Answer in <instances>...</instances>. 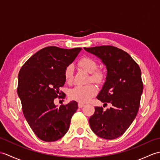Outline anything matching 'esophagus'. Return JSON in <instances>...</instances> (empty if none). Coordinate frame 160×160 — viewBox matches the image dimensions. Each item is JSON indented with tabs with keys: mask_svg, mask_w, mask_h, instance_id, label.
<instances>
[{
	"mask_svg": "<svg viewBox=\"0 0 160 160\" xmlns=\"http://www.w3.org/2000/svg\"><path fill=\"white\" fill-rule=\"evenodd\" d=\"M83 107H84V104H82V103L78 104V107H79V108H82Z\"/></svg>",
	"mask_w": 160,
	"mask_h": 160,
	"instance_id": "esophagus-1",
	"label": "esophagus"
}]
</instances>
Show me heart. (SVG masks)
<instances>
[{
  "label": "heart",
  "mask_w": 160,
  "mask_h": 160,
  "mask_svg": "<svg viewBox=\"0 0 160 160\" xmlns=\"http://www.w3.org/2000/svg\"><path fill=\"white\" fill-rule=\"evenodd\" d=\"M81 69L90 73L89 81L97 84H102L105 78L103 71L98 69V62L96 60L90 57H84L78 62ZM64 77L66 82L71 84L73 79V67L71 64L68 65L64 71ZM97 88L93 84H89L85 86H77L70 91L69 98L81 103L89 102L97 93Z\"/></svg>",
  "instance_id": "heart-1"
}]
</instances>
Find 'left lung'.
<instances>
[{"label":"left lung","mask_w":160,"mask_h":160,"mask_svg":"<svg viewBox=\"0 0 160 160\" xmlns=\"http://www.w3.org/2000/svg\"><path fill=\"white\" fill-rule=\"evenodd\" d=\"M84 49L106 65V82L97 98L104 104H112L106 111L95 107L89 120L91 128L101 138L116 139L130 127L140 108L143 91L140 68L128 53L118 47L103 45Z\"/></svg>","instance_id":"obj_1"}]
</instances>
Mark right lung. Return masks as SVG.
<instances>
[{
	"mask_svg": "<svg viewBox=\"0 0 160 160\" xmlns=\"http://www.w3.org/2000/svg\"><path fill=\"white\" fill-rule=\"evenodd\" d=\"M80 50L45 47L29 58L19 71L17 91L24 116L42 141L55 142L62 138L78 109L76 101L57 108L54 100L65 98L60 90L65 83L64 71Z\"/></svg>",
	"mask_w": 160,
	"mask_h": 160,
	"instance_id": "1",
	"label": "right lung"
}]
</instances>
